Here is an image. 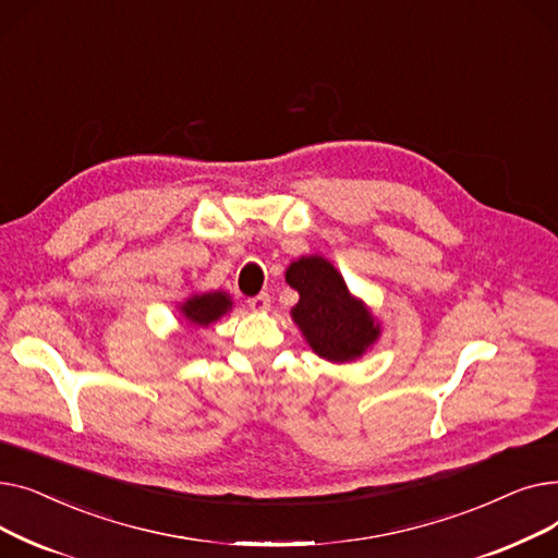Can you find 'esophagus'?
Wrapping results in <instances>:
<instances>
[{
    "label": "esophagus",
    "instance_id": "1",
    "mask_svg": "<svg viewBox=\"0 0 558 558\" xmlns=\"http://www.w3.org/2000/svg\"><path fill=\"white\" fill-rule=\"evenodd\" d=\"M269 305H271V296H269V294H257V296L248 299V307H251L253 312H257V314L267 312Z\"/></svg>",
    "mask_w": 558,
    "mask_h": 558
}]
</instances>
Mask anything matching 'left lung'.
<instances>
[{"label": "left lung", "instance_id": "8db88e82", "mask_svg": "<svg viewBox=\"0 0 558 558\" xmlns=\"http://www.w3.org/2000/svg\"><path fill=\"white\" fill-rule=\"evenodd\" d=\"M299 291L291 320L314 353L332 364L362 360L383 337V320L348 289L343 276L324 255H301L284 269Z\"/></svg>", "mask_w": 558, "mask_h": 558}]
</instances>
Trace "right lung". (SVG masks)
Returning <instances> with one entry per match:
<instances>
[{
	"instance_id": "right-lung-1",
	"label": "right lung",
	"mask_w": 558,
	"mask_h": 558,
	"mask_svg": "<svg viewBox=\"0 0 558 558\" xmlns=\"http://www.w3.org/2000/svg\"><path fill=\"white\" fill-rule=\"evenodd\" d=\"M175 307H179L187 328L201 330V328H210L219 318L232 312V299L223 289H213V291H201V294H192Z\"/></svg>"
}]
</instances>
